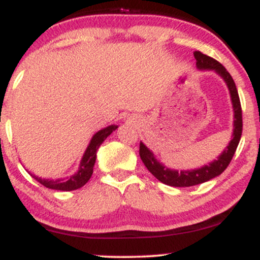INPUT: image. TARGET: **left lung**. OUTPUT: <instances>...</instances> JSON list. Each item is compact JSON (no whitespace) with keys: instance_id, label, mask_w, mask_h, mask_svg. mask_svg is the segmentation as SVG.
<instances>
[{"instance_id":"left-lung-1","label":"left lung","mask_w":260,"mask_h":260,"mask_svg":"<svg viewBox=\"0 0 260 260\" xmlns=\"http://www.w3.org/2000/svg\"><path fill=\"white\" fill-rule=\"evenodd\" d=\"M194 58L197 61L196 66L198 70L214 71V72L221 77L223 82L228 85L230 98H231L232 103V109H234V131H232V137L228 147L223 149V151L217 156V159L209 162L208 165H204L202 168L194 170H181V171H178V170L166 168L162 162H160L155 157L153 151L144 143L140 142L139 155L144 165L154 175V177H156L160 182L171 187L196 186V184L204 183V182L210 181L211 178H215L216 176L221 175L229 166V164L231 162L238 143H240L241 136H242V110H241L237 88H236L231 74L226 71V68L220 62L209 57V56L204 55L201 51L194 52Z\"/></svg>"}]
</instances>
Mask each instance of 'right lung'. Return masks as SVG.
I'll use <instances>...</instances> for the list:
<instances>
[{
	"mask_svg": "<svg viewBox=\"0 0 260 260\" xmlns=\"http://www.w3.org/2000/svg\"><path fill=\"white\" fill-rule=\"evenodd\" d=\"M118 126L111 124L107 126L99 132H96L92 136L89 143L88 148L85 149L84 154H83L82 160H80L78 171L76 174L66 178H57V180H51V178H41L38 176L32 175V177L37 180L39 183L43 184L44 187L50 188V189L56 190H74L78 188L83 187L84 184L90 180L92 175V170H94L95 160H96V151L101 144L104 143L107 137L111 134L113 131L117 129Z\"/></svg>",
	"mask_w": 260,
	"mask_h": 260,
	"instance_id": "add662e5",
	"label": "right lung"
}]
</instances>
